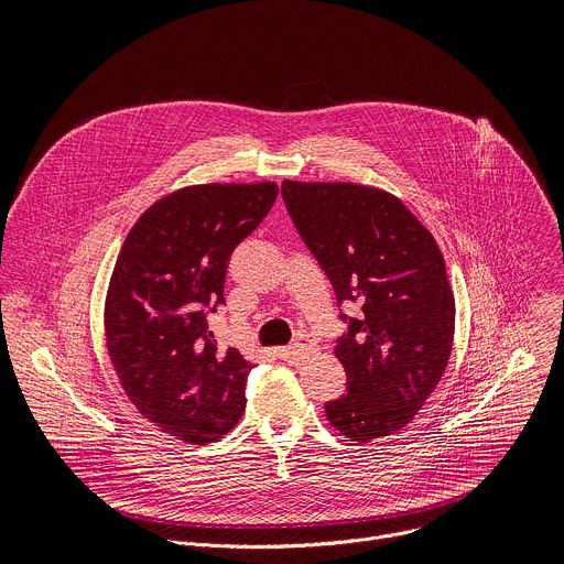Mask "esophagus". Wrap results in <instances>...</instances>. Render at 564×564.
I'll return each mask as SVG.
<instances>
[{"instance_id":"esophagus-1","label":"esophagus","mask_w":564,"mask_h":564,"mask_svg":"<svg viewBox=\"0 0 564 564\" xmlns=\"http://www.w3.org/2000/svg\"><path fill=\"white\" fill-rule=\"evenodd\" d=\"M316 352H318V346L312 344V341H307V339H299V341H294L292 346L279 350L281 359H283V361H290V364H303L305 359L314 357Z\"/></svg>"}]
</instances>
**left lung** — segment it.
Returning <instances> with one entry per match:
<instances>
[{"instance_id": "1", "label": "left lung", "mask_w": 564, "mask_h": 564, "mask_svg": "<svg viewBox=\"0 0 564 564\" xmlns=\"http://www.w3.org/2000/svg\"><path fill=\"white\" fill-rule=\"evenodd\" d=\"M303 243L326 272L346 330L337 357L346 392L326 404L346 437L370 442L404 429L442 379L455 333V299L433 234L399 198L352 183L283 181Z\"/></svg>"}]
</instances>
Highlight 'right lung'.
Here are the masks:
<instances>
[{
	"mask_svg": "<svg viewBox=\"0 0 564 564\" xmlns=\"http://www.w3.org/2000/svg\"><path fill=\"white\" fill-rule=\"evenodd\" d=\"M276 183L196 185L151 205L129 231L105 305L107 348L133 406L187 444L220 440L246 411L252 364L218 348L227 261L272 209Z\"/></svg>",
	"mask_w": 564,
	"mask_h": 564,
	"instance_id": "right-lung-1",
	"label": "right lung"
}]
</instances>
